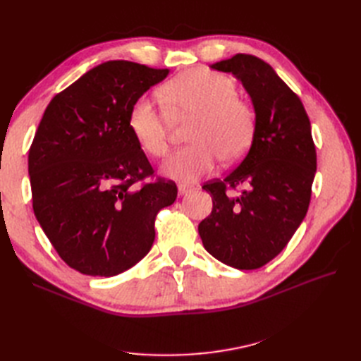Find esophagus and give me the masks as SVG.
I'll use <instances>...</instances> for the list:
<instances>
[{
	"instance_id": "34e87169",
	"label": "esophagus",
	"mask_w": 361,
	"mask_h": 361,
	"mask_svg": "<svg viewBox=\"0 0 361 361\" xmlns=\"http://www.w3.org/2000/svg\"><path fill=\"white\" fill-rule=\"evenodd\" d=\"M191 190H192V187H190V185H185V183H179V185H178V192H179V195L188 194Z\"/></svg>"
}]
</instances>
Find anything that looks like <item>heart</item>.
Here are the masks:
<instances>
[{
  "mask_svg": "<svg viewBox=\"0 0 361 361\" xmlns=\"http://www.w3.org/2000/svg\"><path fill=\"white\" fill-rule=\"evenodd\" d=\"M162 97L173 116L194 117L191 145L174 150L162 164L166 176L194 182L209 173L218 158L241 159L255 137L256 114L238 97L233 80L209 69H191L171 80ZM128 128L145 154L159 158L169 149V116L155 96H140L130 106Z\"/></svg>",
  "mask_w": 361,
  "mask_h": 361,
  "instance_id": "heart-1",
  "label": "heart"
}]
</instances>
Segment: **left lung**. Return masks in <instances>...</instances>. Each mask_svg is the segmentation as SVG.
<instances>
[{"label":"left lung","instance_id":"left-lung-1","mask_svg":"<svg viewBox=\"0 0 361 361\" xmlns=\"http://www.w3.org/2000/svg\"><path fill=\"white\" fill-rule=\"evenodd\" d=\"M241 80L256 113L251 147L224 179L211 180L212 212L199 224L207 253L238 269L267 265L288 245L309 209L316 173L310 120L300 97L268 63L248 54L211 66ZM244 184L239 198L226 190Z\"/></svg>","mask_w":361,"mask_h":361}]
</instances>
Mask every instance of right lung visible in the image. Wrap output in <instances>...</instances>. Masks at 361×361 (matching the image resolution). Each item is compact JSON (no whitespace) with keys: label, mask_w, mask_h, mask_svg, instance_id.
<instances>
[{"label":"right lung","mask_w":361,"mask_h":361,"mask_svg":"<svg viewBox=\"0 0 361 361\" xmlns=\"http://www.w3.org/2000/svg\"><path fill=\"white\" fill-rule=\"evenodd\" d=\"M169 75L125 60L99 64L51 99L28 154L32 209L49 243L81 274L113 277L143 259L155 218L178 197L154 176L128 128L130 106Z\"/></svg>","instance_id":"add662e5"}]
</instances>
